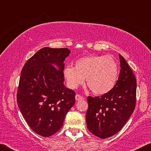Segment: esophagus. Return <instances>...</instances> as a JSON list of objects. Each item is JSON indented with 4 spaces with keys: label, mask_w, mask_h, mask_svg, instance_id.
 Instances as JSON below:
<instances>
[{
    "label": "esophagus",
    "mask_w": 151,
    "mask_h": 151,
    "mask_svg": "<svg viewBox=\"0 0 151 151\" xmlns=\"http://www.w3.org/2000/svg\"><path fill=\"white\" fill-rule=\"evenodd\" d=\"M75 99L76 101H81V100H84L85 99V98L83 96L80 95V94H76V96H75Z\"/></svg>",
    "instance_id": "1"
}]
</instances>
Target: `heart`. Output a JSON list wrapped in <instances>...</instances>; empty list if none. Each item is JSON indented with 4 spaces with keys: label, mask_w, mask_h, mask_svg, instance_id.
Wrapping results in <instances>:
<instances>
[{
    "label": "heart",
    "mask_w": 151,
    "mask_h": 151,
    "mask_svg": "<svg viewBox=\"0 0 151 151\" xmlns=\"http://www.w3.org/2000/svg\"><path fill=\"white\" fill-rule=\"evenodd\" d=\"M118 66L110 56L92 55L78 59L75 68L67 66L64 76L70 88L83 85L86 78V85L97 94H104L111 91L118 77Z\"/></svg>",
    "instance_id": "obj_1"
}]
</instances>
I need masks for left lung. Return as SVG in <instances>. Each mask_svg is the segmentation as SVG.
<instances>
[{"mask_svg":"<svg viewBox=\"0 0 151 151\" xmlns=\"http://www.w3.org/2000/svg\"><path fill=\"white\" fill-rule=\"evenodd\" d=\"M119 58L121 71L113 88L101 96L87 97L86 126L103 139L121 131L136 106V78L124 57L119 54Z\"/></svg>","mask_w":151,"mask_h":151,"instance_id":"1","label":"left lung"}]
</instances>
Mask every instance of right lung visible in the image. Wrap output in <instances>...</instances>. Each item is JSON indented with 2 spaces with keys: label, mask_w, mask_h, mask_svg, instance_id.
I'll list each match as a JSON object with an SVG mask.
<instances>
[{
  "label": "right lung",
  "mask_w": 151,
  "mask_h": 151,
  "mask_svg": "<svg viewBox=\"0 0 151 151\" xmlns=\"http://www.w3.org/2000/svg\"><path fill=\"white\" fill-rule=\"evenodd\" d=\"M70 53L66 48L44 47L21 70L18 106L30 129L40 136L50 137L59 131L75 103V92L63 83L64 61Z\"/></svg>",
  "instance_id": "1"
}]
</instances>
